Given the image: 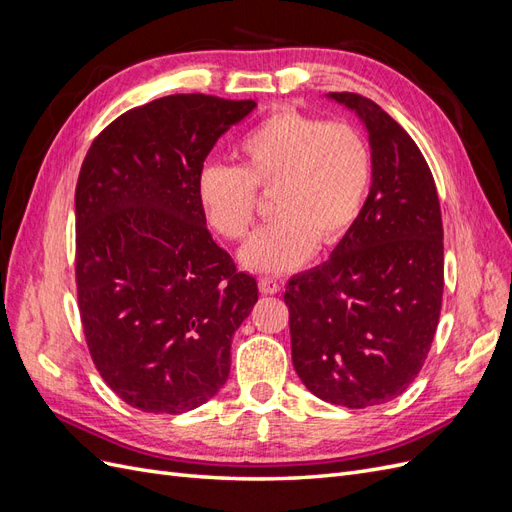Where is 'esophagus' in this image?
<instances>
[{"label": "esophagus", "mask_w": 512, "mask_h": 512, "mask_svg": "<svg viewBox=\"0 0 512 512\" xmlns=\"http://www.w3.org/2000/svg\"><path fill=\"white\" fill-rule=\"evenodd\" d=\"M258 288H260L262 294H277V292L282 290V284L277 282V280H273V277H260Z\"/></svg>", "instance_id": "obj_1"}]
</instances>
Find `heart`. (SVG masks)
Wrapping results in <instances>:
<instances>
[{"mask_svg": "<svg viewBox=\"0 0 512 512\" xmlns=\"http://www.w3.org/2000/svg\"><path fill=\"white\" fill-rule=\"evenodd\" d=\"M237 168L211 164L198 173L196 200L211 230L243 239L254 222L256 190H273L277 218L243 245L241 265L286 273L335 245L359 220L371 181V151L348 123L282 111L260 121L235 149Z\"/></svg>", "mask_w": 512, "mask_h": 512, "instance_id": "obj_1", "label": "heart"}]
</instances>
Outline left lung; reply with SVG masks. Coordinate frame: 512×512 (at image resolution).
<instances>
[{"mask_svg":"<svg viewBox=\"0 0 512 512\" xmlns=\"http://www.w3.org/2000/svg\"><path fill=\"white\" fill-rule=\"evenodd\" d=\"M324 98L363 123L371 185L329 260L288 282L292 365L322 401L369 408L408 389L438 329L440 200L421 149L389 113L359 94Z\"/></svg>","mask_w":512,"mask_h":512,"instance_id":"8db88e82","label":"left lung"}]
</instances>
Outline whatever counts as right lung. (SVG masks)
I'll return each instance as SVG.
<instances>
[{
	"label": "right lung",
	"instance_id": "add662e5",
	"mask_svg": "<svg viewBox=\"0 0 512 512\" xmlns=\"http://www.w3.org/2000/svg\"><path fill=\"white\" fill-rule=\"evenodd\" d=\"M254 100L179 94L132 108L91 143L76 183V288L100 376L128 406L183 414L230 374L258 301L213 241L196 179Z\"/></svg>",
	"mask_w": 512,
	"mask_h": 512
}]
</instances>
